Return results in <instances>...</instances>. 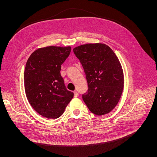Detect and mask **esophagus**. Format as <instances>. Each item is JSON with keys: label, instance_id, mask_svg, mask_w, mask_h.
<instances>
[{"label": "esophagus", "instance_id": "obj_1", "mask_svg": "<svg viewBox=\"0 0 157 157\" xmlns=\"http://www.w3.org/2000/svg\"><path fill=\"white\" fill-rule=\"evenodd\" d=\"M78 96V94L77 91H75L74 92V97L75 98H77Z\"/></svg>", "mask_w": 157, "mask_h": 157}]
</instances>
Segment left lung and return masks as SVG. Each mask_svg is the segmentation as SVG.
I'll return each instance as SVG.
<instances>
[{"label": "left lung", "instance_id": "obj_1", "mask_svg": "<svg viewBox=\"0 0 157 157\" xmlns=\"http://www.w3.org/2000/svg\"><path fill=\"white\" fill-rule=\"evenodd\" d=\"M73 52L81 63L88 82L82 99L97 115L110 113L120 100L124 88L121 64L113 50L102 43L75 47Z\"/></svg>", "mask_w": 157, "mask_h": 157}]
</instances>
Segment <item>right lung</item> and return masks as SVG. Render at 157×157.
<instances>
[{"mask_svg": "<svg viewBox=\"0 0 157 157\" xmlns=\"http://www.w3.org/2000/svg\"><path fill=\"white\" fill-rule=\"evenodd\" d=\"M71 50V46L40 48L33 52L26 63L24 86L28 101L47 118L59 117L73 98L60 74L61 65Z\"/></svg>", "mask_w": 157, "mask_h": 157, "instance_id": "right-lung-1", "label": "right lung"}]
</instances>
